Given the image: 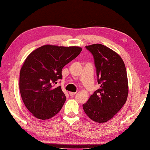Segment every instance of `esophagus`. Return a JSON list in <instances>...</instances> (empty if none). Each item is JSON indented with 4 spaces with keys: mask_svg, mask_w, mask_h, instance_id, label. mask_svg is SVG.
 <instances>
[{
    "mask_svg": "<svg viewBox=\"0 0 150 150\" xmlns=\"http://www.w3.org/2000/svg\"><path fill=\"white\" fill-rule=\"evenodd\" d=\"M69 94L70 96H74V95H75V94H76V93H74V92H69Z\"/></svg>",
    "mask_w": 150,
    "mask_h": 150,
    "instance_id": "obj_1",
    "label": "esophagus"
}]
</instances>
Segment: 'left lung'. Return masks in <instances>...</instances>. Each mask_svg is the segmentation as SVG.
<instances>
[{"instance_id": "8db88e82", "label": "left lung", "mask_w": 150, "mask_h": 150, "mask_svg": "<svg viewBox=\"0 0 150 150\" xmlns=\"http://www.w3.org/2000/svg\"><path fill=\"white\" fill-rule=\"evenodd\" d=\"M85 47L93 56L100 88L83 104V108L91 120L106 122L120 110L127 100L126 67L120 55L105 45L96 44Z\"/></svg>"}]
</instances>
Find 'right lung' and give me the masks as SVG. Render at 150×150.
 I'll list each match as a JSON object with an SVG mask.
<instances>
[{
    "label": "right lung",
    "mask_w": 150,
    "mask_h": 150,
    "mask_svg": "<svg viewBox=\"0 0 150 150\" xmlns=\"http://www.w3.org/2000/svg\"><path fill=\"white\" fill-rule=\"evenodd\" d=\"M80 47L45 45L25 60L20 70V91L25 106L35 118L46 120L59 112L66 96L61 86L63 67L80 54Z\"/></svg>",
    "instance_id": "1"
}]
</instances>
